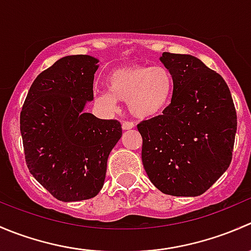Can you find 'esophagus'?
Here are the masks:
<instances>
[{
  "label": "esophagus",
  "mask_w": 251,
  "mask_h": 251,
  "mask_svg": "<svg viewBox=\"0 0 251 251\" xmlns=\"http://www.w3.org/2000/svg\"><path fill=\"white\" fill-rule=\"evenodd\" d=\"M121 127H123V130H130V128H133L135 127V124L131 123V121H124L123 125H121Z\"/></svg>",
  "instance_id": "obj_1"
}]
</instances>
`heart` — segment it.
Segmentation results:
<instances>
[{"label": "heart", "mask_w": 251, "mask_h": 251, "mask_svg": "<svg viewBox=\"0 0 251 251\" xmlns=\"http://www.w3.org/2000/svg\"><path fill=\"white\" fill-rule=\"evenodd\" d=\"M108 88L95 91L96 102L114 111L119 100L127 102L128 110L138 119H151L163 113L174 95V76L164 65H133L113 70Z\"/></svg>", "instance_id": "b5f03b06"}]
</instances>
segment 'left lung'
<instances>
[{
    "mask_svg": "<svg viewBox=\"0 0 251 251\" xmlns=\"http://www.w3.org/2000/svg\"><path fill=\"white\" fill-rule=\"evenodd\" d=\"M174 95L163 115L138 124L142 163L163 193L197 197L210 188L232 160L237 114L221 75L191 54L164 52Z\"/></svg>",
    "mask_w": 251,
    "mask_h": 251,
    "instance_id": "obj_1",
    "label": "left lung"
}]
</instances>
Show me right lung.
I'll return each instance as SVG.
<instances>
[{"instance_id":"obj_1","label":"right lung","mask_w":251,"mask_h":251,"mask_svg":"<svg viewBox=\"0 0 251 251\" xmlns=\"http://www.w3.org/2000/svg\"><path fill=\"white\" fill-rule=\"evenodd\" d=\"M100 60L76 54L60 58L37 75L20 114V133L30 174L62 201L97 196L104 184L120 123L86 113L93 100Z\"/></svg>"}]
</instances>
